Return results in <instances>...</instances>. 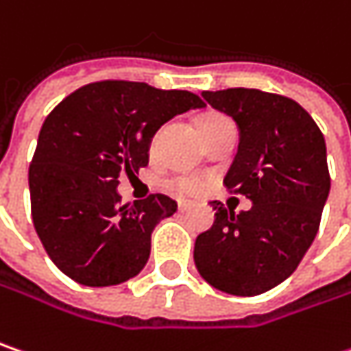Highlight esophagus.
<instances>
[{"mask_svg":"<svg viewBox=\"0 0 351 351\" xmlns=\"http://www.w3.org/2000/svg\"><path fill=\"white\" fill-rule=\"evenodd\" d=\"M193 206H195V204L189 202V200H180V202H178V210H180V213H186V210H191Z\"/></svg>","mask_w":351,"mask_h":351,"instance_id":"esophagus-1","label":"esophagus"}]
</instances>
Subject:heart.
<instances>
[{"label": "heart", "instance_id": "obj_1", "mask_svg": "<svg viewBox=\"0 0 351 351\" xmlns=\"http://www.w3.org/2000/svg\"><path fill=\"white\" fill-rule=\"evenodd\" d=\"M222 114H204L200 121H213V119H220ZM171 189L176 191V193H180V195H198V193H202V189H204V178H200V176L195 175H182V176H176L171 180Z\"/></svg>", "mask_w": 351, "mask_h": 351}]
</instances>
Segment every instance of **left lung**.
<instances>
[{"label": "left lung", "mask_w": 351, "mask_h": 351, "mask_svg": "<svg viewBox=\"0 0 351 351\" xmlns=\"http://www.w3.org/2000/svg\"><path fill=\"white\" fill-rule=\"evenodd\" d=\"M237 121L238 153L224 186L252 200L234 215L222 202L210 230L196 237L195 264L217 290L258 296L288 278L318 234L330 195L324 134L296 101L258 89L204 91Z\"/></svg>", "instance_id": "8db88e82"}]
</instances>
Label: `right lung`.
Wrapping results in <instances>:
<instances>
[{"instance_id": "obj_1", "label": "right lung", "mask_w": 351, "mask_h": 351, "mask_svg": "<svg viewBox=\"0 0 351 351\" xmlns=\"http://www.w3.org/2000/svg\"><path fill=\"white\" fill-rule=\"evenodd\" d=\"M191 91L134 81H97L47 114L29 165L35 232L53 264L83 286L136 276L155 226L176 213L167 195L121 202L119 176L149 165L155 133L173 117L202 109Z\"/></svg>"}]
</instances>
